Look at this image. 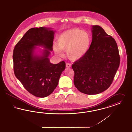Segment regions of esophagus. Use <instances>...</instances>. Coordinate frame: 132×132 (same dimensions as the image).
I'll list each match as a JSON object with an SVG mask.
<instances>
[{"instance_id": "1", "label": "esophagus", "mask_w": 132, "mask_h": 132, "mask_svg": "<svg viewBox=\"0 0 132 132\" xmlns=\"http://www.w3.org/2000/svg\"><path fill=\"white\" fill-rule=\"evenodd\" d=\"M66 67L67 68H70V67H71V64L69 63H67L66 64Z\"/></svg>"}]
</instances>
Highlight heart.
<instances>
[{
  "label": "heart",
  "instance_id": "b5f03b06",
  "mask_svg": "<svg viewBox=\"0 0 132 132\" xmlns=\"http://www.w3.org/2000/svg\"><path fill=\"white\" fill-rule=\"evenodd\" d=\"M91 38L89 33L78 28L64 31L59 35L54 46L55 54L62 55V51H66L67 57L72 61H76L83 57L89 50Z\"/></svg>",
  "mask_w": 132,
  "mask_h": 132
}]
</instances>
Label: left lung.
<instances>
[{"label":"left lung","instance_id":"1","mask_svg":"<svg viewBox=\"0 0 132 132\" xmlns=\"http://www.w3.org/2000/svg\"><path fill=\"white\" fill-rule=\"evenodd\" d=\"M92 41L85 55L74 62V83L81 93L95 95L107 90L113 82L120 58L116 42L99 25L91 29Z\"/></svg>","mask_w":132,"mask_h":132}]
</instances>
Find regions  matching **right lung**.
<instances>
[{
	"instance_id": "right-lung-1",
	"label": "right lung",
	"mask_w": 132,
	"mask_h": 132,
	"mask_svg": "<svg viewBox=\"0 0 132 132\" xmlns=\"http://www.w3.org/2000/svg\"><path fill=\"white\" fill-rule=\"evenodd\" d=\"M55 31L44 27L28 30L16 44L13 53L14 72L25 89L33 95L44 98L50 95L58 85L64 61L54 64L48 58L53 50ZM46 48L41 55H36V46Z\"/></svg>"
}]
</instances>
